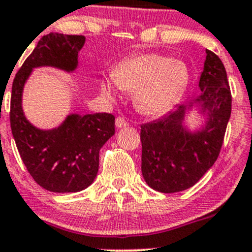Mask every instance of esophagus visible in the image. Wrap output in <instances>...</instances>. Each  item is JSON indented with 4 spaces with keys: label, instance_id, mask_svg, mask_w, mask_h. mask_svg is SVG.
Listing matches in <instances>:
<instances>
[{
    "label": "esophagus",
    "instance_id": "obj_1",
    "mask_svg": "<svg viewBox=\"0 0 252 252\" xmlns=\"http://www.w3.org/2000/svg\"><path fill=\"white\" fill-rule=\"evenodd\" d=\"M115 126L118 129L126 128V126H128V122L124 118H122V117H118V118L115 119Z\"/></svg>",
    "mask_w": 252,
    "mask_h": 252
}]
</instances>
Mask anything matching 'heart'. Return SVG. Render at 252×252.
Here are the masks:
<instances>
[{
  "instance_id": "1",
  "label": "heart",
  "mask_w": 252,
  "mask_h": 252,
  "mask_svg": "<svg viewBox=\"0 0 252 252\" xmlns=\"http://www.w3.org/2000/svg\"><path fill=\"white\" fill-rule=\"evenodd\" d=\"M187 63L159 53H142L122 61L112 77L102 78L100 93L115 100L122 91L134 92L135 108L147 117H161L173 109L187 91Z\"/></svg>"
}]
</instances>
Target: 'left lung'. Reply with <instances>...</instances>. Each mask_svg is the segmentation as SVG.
Here are the masks:
<instances>
[{
  "mask_svg": "<svg viewBox=\"0 0 252 252\" xmlns=\"http://www.w3.org/2000/svg\"><path fill=\"white\" fill-rule=\"evenodd\" d=\"M199 89L194 100L140 126L142 174L157 191L189 189L218 159L231 114V93L224 64L209 49ZM191 114L202 117L200 126L187 124Z\"/></svg>",
  "mask_w": 252,
  "mask_h": 252,
  "instance_id": "8db88e82",
  "label": "left lung"
}]
</instances>
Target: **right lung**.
Instances as JSON below:
<instances>
[{
  "mask_svg": "<svg viewBox=\"0 0 252 252\" xmlns=\"http://www.w3.org/2000/svg\"><path fill=\"white\" fill-rule=\"evenodd\" d=\"M84 42V36L56 32L41 37L13 79L9 121L16 145L34 182L53 192L81 191L94 182L99 150L114 135L115 119L108 113H70L58 126L41 129L23 112V89L34 68L76 72Z\"/></svg>",
  "mask_w": 252,
  "mask_h": 252,
  "instance_id": "1",
  "label": "right lung"
}]
</instances>
